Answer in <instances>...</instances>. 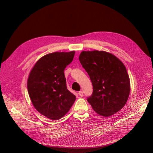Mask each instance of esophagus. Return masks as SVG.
I'll return each instance as SVG.
<instances>
[{
	"instance_id": "esophagus-1",
	"label": "esophagus",
	"mask_w": 153,
	"mask_h": 153,
	"mask_svg": "<svg viewBox=\"0 0 153 153\" xmlns=\"http://www.w3.org/2000/svg\"><path fill=\"white\" fill-rule=\"evenodd\" d=\"M78 95H79V96H81V97H82L83 95H84V93H83L82 91H79V92H78Z\"/></svg>"
}]
</instances>
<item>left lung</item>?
<instances>
[{
	"label": "left lung",
	"mask_w": 153,
	"mask_h": 153,
	"mask_svg": "<svg viewBox=\"0 0 153 153\" xmlns=\"http://www.w3.org/2000/svg\"><path fill=\"white\" fill-rule=\"evenodd\" d=\"M79 61L93 86L87 101L95 112L109 117L122 109L130 92V81L124 64L114 55L98 50L82 51Z\"/></svg>",
	"instance_id": "left-lung-1"
}]
</instances>
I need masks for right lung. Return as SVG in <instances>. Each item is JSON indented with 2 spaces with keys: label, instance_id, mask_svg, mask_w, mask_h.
Masks as SVG:
<instances>
[{
  "label": "right lung",
  "instance_id": "add662e5",
  "mask_svg": "<svg viewBox=\"0 0 153 153\" xmlns=\"http://www.w3.org/2000/svg\"><path fill=\"white\" fill-rule=\"evenodd\" d=\"M75 51L44 55L32 68L27 89L32 105L44 116L58 120L71 108L76 96L67 89L64 69L70 64Z\"/></svg>",
  "mask_w": 153,
  "mask_h": 153
}]
</instances>
